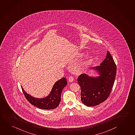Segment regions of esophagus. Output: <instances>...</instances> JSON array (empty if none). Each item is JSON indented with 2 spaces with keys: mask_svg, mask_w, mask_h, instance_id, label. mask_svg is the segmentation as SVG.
<instances>
[{
  "mask_svg": "<svg viewBox=\"0 0 135 135\" xmlns=\"http://www.w3.org/2000/svg\"><path fill=\"white\" fill-rule=\"evenodd\" d=\"M69 82H73L74 81V78L73 76H70L69 77Z\"/></svg>",
  "mask_w": 135,
  "mask_h": 135,
  "instance_id": "obj_1",
  "label": "esophagus"
}]
</instances>
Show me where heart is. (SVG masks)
I'll use <instances>...</instances> for the list:
<instances>
[{"label":"heart","instance_id":"b5f03b06","mask_svg":"<svg viewBox=\"0 0 135 135\" xmlns=\"http://www.w3.org/2000/svg\"><path fill=\"white\" fill-rule=\"evenodd\" d=\"M84 54L83 53H81L79 55V57H82L84 56ZM92 61V57L91 56H88L86 57V60L84 62L83 66L84 67H86V66H88V65H89L91 64V62Z\"/></svg>","mask_w":135,"mask_h":135}]
</instances>
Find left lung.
I'll list each match as a JSON object with an SVG mask.
<instances>
[{
    "mask_svg": "<svg viewBox=\"0 0 135 135\" xmlns=\"http://www.w3.org/2000/svg\"><path fill=\"white\" fill-rule=\"evenodd\" d=\"M99 75L96 77L82 74L78 79L81 88V100L87 107H94L102 103L110 94L115 79L117 66L110 53L107 52L100 66L91 68Z\"/></svg>",
    "mask_w": 135,
    "mask_h": 135,
    "instance_id": "1",
    "label": "left lung"
}]
</instances>
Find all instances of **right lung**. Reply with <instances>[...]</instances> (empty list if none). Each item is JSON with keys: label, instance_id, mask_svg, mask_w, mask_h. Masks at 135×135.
I'll use <instances>...</instances> for the list:
<instances>
[{"label": "right lung", "instance_id": "right-lung-1", "mask_svg": "<svg viewBox=\"0 0 135 135\" xmlns=\"http://www.w3.org/2000/svg\"><path fill=\"white\" fill-rule=\"evenodd\" d=\"M67 85L65 78L59 79L54 84L50 93L44 98H36L27 94L21 86L26 98L32 105L42 109H53L59 105L61 101V94L64 87Z\"/></svg>", "mask_w": 135, "mask_h": 135}]
</instances>
